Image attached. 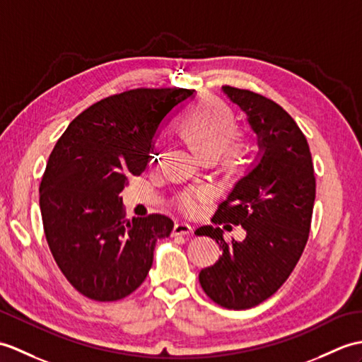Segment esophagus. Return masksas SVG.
I'll return each mask as SVG.
<instances>
[{"label":"esophagus","instance_id":"34e87169","mask_svg":"<svg viewBox=\"0 0 362 362\" xmlns=\"http://www.w3.org/2000/svg\"><path fill=\"white\" fill-rule=\"evenodd\" d=\"M192 233V228L188 223H175L173 228V236H188Z\"/></svg>","mask_w":362,"mask_h":362}]
</instances>
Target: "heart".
I'll use <instances>...</instances> for the list:
<instances>
[{"label": "heart", "instance_id": "1", "mask_svg": "<svg viewBox=\"0 0 362 362\" xmlns=\"http://www.w3.org/2000/svg\"><path fill=\"white\" fill-rule=\"evenodd\" d=\"M234 129H236V117L222 100L216 97L202 100L180 124L182 136L204 160L205 158L214 160L222 153L228 157V160H236L240 157L242 146L239 143H231ZM151 156L154 162V153ZM213 196V188L202 185L182 191L175 199V204L182 213L194 216L200 213V209Z\"/></svg>", "mask_w": 362, "mask_h": 362}]
</instances>
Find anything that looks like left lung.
I'll use <instances>...</instances> for the list:
<instances>
[{
  "mask_svg": "<svg viewBox=\"0 0 362 362\" xmlns=\"http://www.w3.org/2000/svg\"><path fill=\"white\" fill-rule=\"evenodd\" d=\"M222 90L247 114L259 153L213 217L219 225H242L245 239L226 243L223 231L211 225L196 230L222 248L199 282L216 304L245 310L274 295L295 270L308 240L316 180L307 139L287 111L256 92Z\"/></svg>",
  "mask_w": 362,
  "mask_h": 362,
  "instance_id": "8db88e82",
  "label": "left lung"
}]
</instances>
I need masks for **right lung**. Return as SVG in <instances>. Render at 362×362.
<instances>
[{"label":"right lung","instance_id":"right-lung-1","mask_svg":"<svg viewBox=\"0 0 362 362\" xmlns=\"http://www.w3.org/2000/svg\"><path fill=\"white\" fill-rule=\"evenodd\" d=\"M189 89H132L89 106L67 126L40 185L45 234L75 290L109 302L137 290L158 239L173 231L162 214L124 219L120 192L151 160L158 124Z\"/></svg>","mask_w":362,"mask_h":362}]
</instances>
